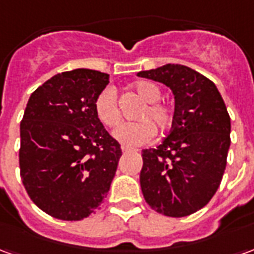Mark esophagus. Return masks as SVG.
Instances as JSON below:
<instances>
[{
  "label": "esophagus",
  "instance_id": "34e87169",
  "mask_svg": "<svg viewBox=\"0 0 254 254\" xmlns=\"http://www.w3.org/2000/svg\"><path fill=\"white\" fill-rule=\"evenodd\" d=\"M136 149L130 148V147H125V145H122V152H134Z\"/></svg>",
  "mask_w": 254,
  "mask_h": 254
}]
</instances>
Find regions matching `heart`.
<instances>
[{
    "instance_id": "1",
    "label": "heart",
    "mask_w": 254,
    "mask_h": 254,
    "mask_svg": "<svg viewBox=\"0 0 254 254\" xmlns=\"http://www.w3.org/2000/svg\"><path fill=\"white\" fill-rule=\"evenodd\" d=\"M134 91L141 99L145 102V106L140 110L137 118L143 121L122 124L113 132V137L127 147H136L148 143L155 136L154 122L159 130H166L171 125L173 113L163 103H159L162 91L158 85L149 81H138L134 84ZM95 113L106 127H116L121 121V114L117 105L116 91L111 87L102 89L95 99ZM151 122L149 123V121Z\"/></svg>"
}]
</instances>
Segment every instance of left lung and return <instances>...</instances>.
I'll return each mask as SVG.
<instances>
[{"instance_id": "left-lung-1", "label": "left lung", "mask_w": 254, "mask_h": 254, "mask_svg": "<svg viewBox=\"0 0 254 254\" xmlns=\"http://www.w3.org/2000/svg\"><path fill=\"white\" fill-rule=\"evenodd\" d=\"M137 76L167 85L176 100L169 136L141 152L143 196L156 212L188 216L207 205L220 185L230 148L229 113L216 85L185 65L167 64Z\"/></svg>"}]
</instances>
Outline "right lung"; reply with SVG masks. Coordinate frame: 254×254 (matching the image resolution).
<instances>
[{
	"instance_id": "obj_1",
	"label": "right lung",
	"mask_w": 254,
	"mask_h": 254,
	"mask_svg": "<svg viewBox=\"0 0 254 254\" xmlns=\"http://www.w3.org/2000/svg\"><path fill=\"white\" fill-rule=\"evenodd\" d=\"M109 74L58 73L32 92L20 124V174L31 200L61 220L95 213L110 190L122 151L95 113Z\"/></svg>"
}]
</instances>
